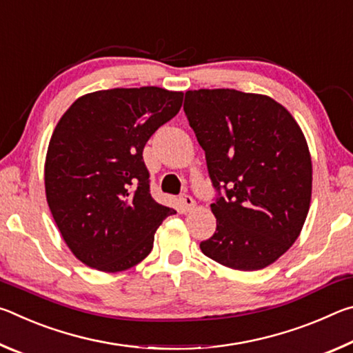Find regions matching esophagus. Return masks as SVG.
Wrapping results in <instances>:
<instances>
[{
    "mask_svg": "<svg viewBox=\"0 0 353 353\" xmlns=\"http://www.w3.org/2000/svg\"><path fill=\"white\" fill-rule=\"evenodd\" d=\"M179 201H181V205L183 207V210H185V212H191V210H194L196 202H194V199H193V198H191V196H188V194H182L181 198H179Z\"/></svg>",
    "mask_w": 353,
    "mask_h": 353,
    "instance_id": "esophagus-1",
    "label": "esophagus"
}]
</instances>
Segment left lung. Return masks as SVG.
<instances>
[{
    "label": "left lung",
    "mask_w": 353,
    "mask_h": 353,
    "mask_svg": "<svg viewBox=\"0 0 353 353\" xmlns=\"http://www.w3.org/2000/svg\"><path fill=\"white\" fill-rule=\"evenodd\" d=\"M183 110L214 188L225 190L210 205L216 232L201 250L235 271L272 265L301 235L312 202L301 126L272 98L234 88L188 90Z\"/></svg>",
    "instance_id": "left-lung-1"
}]
</instances>
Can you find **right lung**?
I'll return each instance as SVG.
<instances>
[{"label":"right lung","mask_w":353,"mask_h":353,"mask_svg":"<svg viewBox=\"0 0 353 353\" xmlns=\"http://www.w3.org/2000/svg\"><path fill=\"white\" fill-rule=\"evenodd\" d=\"M183 92L112 88L77 98L48 145L45 193L65 244L83 265L121 272L154 246L174 208L149 193L143 149L182 107Z\"/></svg>","instance_id":"1"}]
</instances>
